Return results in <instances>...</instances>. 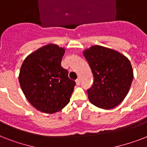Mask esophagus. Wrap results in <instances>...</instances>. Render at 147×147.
<instances>
[{
    "instance_id": "esophagus-1",
    "label": "esophagus",
    "mask_w": 147,
    "mask_h": 147,
    "mask_svg": "<svg viewBox=\"0 0 147 147\" xmlns=\"http://www.w3.org/2000/svg\"><path fill=\"white\" fill-rule=\"evenodd\" d=\"M76 84H77V85H79L81 84L80 78H77V79H76Z\"/></svg>"
}]
</instances>
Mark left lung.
I'll return each mask as SVG.
<instances>
[{
  "label": "left lung",
  "instance_id": "left-lung-1",
  "mask_svg": "<svg viewBox=\"0 0 147 147\" xmlns=\"http://www.w3.org/2000/svg\"><path fill=\"white\" fill-rule=\"evenodd\" d=\"M94 76L87 90L90 101L103 109H111L122 102L132 83L134 74L130 61L117 51L94 46L84 52Z\"/></svg>",
  "mask_w": 147,
  "mask_h": 147
}]
</instances>
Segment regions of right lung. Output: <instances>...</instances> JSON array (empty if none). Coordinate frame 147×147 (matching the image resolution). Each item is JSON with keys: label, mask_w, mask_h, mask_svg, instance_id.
<instances>
[{"label": "right lung", "mask_w": 147, "mask_h": 147, "mask_svg": "<svg viewBox=\"0 0 147 147\" xmlns=\"http://www.w3.org/2000/svg\"><path fill=\"white\" fill-rule=\"evenodd\" d=\"M65 49L49 44L31 53L23 62L19 82L29 102L40 111L53 114L69 104L76 82L61 65Z\"/></svg>", "instance_id": "obj_1"}]
</instances>
